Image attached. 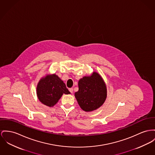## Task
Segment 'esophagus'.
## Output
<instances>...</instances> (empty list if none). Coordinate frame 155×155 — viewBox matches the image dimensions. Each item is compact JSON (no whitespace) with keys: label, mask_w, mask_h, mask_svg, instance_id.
<instances>
[{"label":"esophagus","mask_w":155,"mask_h":155,"mask_svg":"<svg viewBox=\"0 0 155 155\" xmlns=\"http://www.w3.org/2000/svg\"><path fill=\"white\" fill-rule=\"evenodd\" d=\"M69 91H70V92L71 93H73V88H69Z\"/></svg>","instance_id":"esophagus-1"}]
</instances>
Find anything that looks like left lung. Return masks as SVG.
Here are the masks:
<instances>
[{
	"instance_id": "8db88e82",
	"label": "left lung",
	"mask_w": 155,
	"mask_h": 155,
	"mask_svg": "<svg viewBox=\"0 0 155 155\" xmlns=\"http://www.w3.org/2000/svg\"><path fill=\"white\" fill-rule=\"evenodd\" d=\"M79 91L74 93L81 109L85 112L93 111L103 104L107 97L106 84L97 72L84 76L78 82Z\"/></svg>"
}]
</instances>
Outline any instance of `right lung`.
<instances>
[{
  "instance_id": "1",
  "label": "right lung",
  "mask_w": 155,
  "mask_h": 155,
  "mask_svg": "<svg viewBox=\"0 0 155 155\" xmlns=\"http://www.w3.org/2000/svg\"><path fill=\"white\" fill-rule=\"evenodd\" d=\"M39 101L46 106L52 107L61 99L63 93L70 94L63 81L55 74L42 78L36 87Z\"/></svg>"
}]
</instances>
